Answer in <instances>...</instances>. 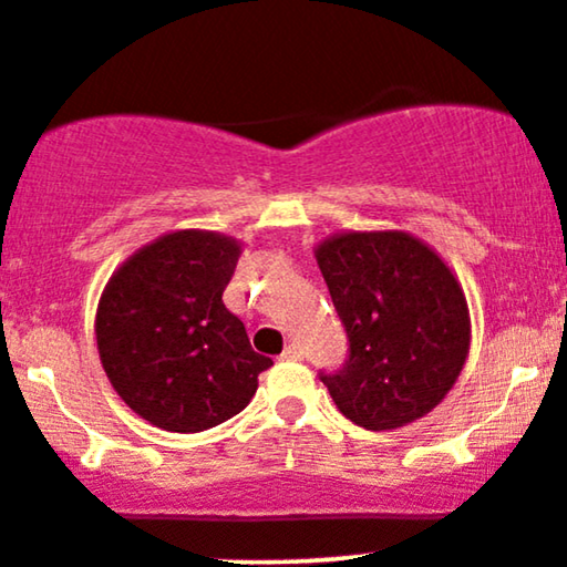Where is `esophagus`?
I'll list each match as a JSON object with an SVG mask.
<instances>
[{
	"instance_id": "esophagus-1",
	"label": "esophagus",
	"mask_w": 567,
	"mask_h": 567,
	"mask_svg": "<svg viewBox=\"0 0 567 567\" xmlns=\"http://www.w3.org/2000/svg\"><path fill=\"white\" fill-rule=\"evenodd\" d=\"M301 357H303L301 346H288V349L282 351V359H288V361H298Z\"/></svg>"
}]
</instances>
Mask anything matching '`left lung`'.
<instances>
[{"label": "left lung", "mask_w": 567, "mask_h": 567, "mask_svg": "<svg viewBox=\"0 0 567 567\" xmlns=\"http://www.w3.org/2000/svg\"><path fill=\"white\" fill-rule=\"evenodd\" d=\"M349 336V361L322 374L332 401L367 431L425 417L470 353V309L449 264L401 229L338 231L313 248Z\"/></svg>", "instance_id": "obj_1"}]
</instances>
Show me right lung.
<instances>
[{"instance_id": "add662e5", "label": "right lung", "mask_w": 567, "mask_h": 567, "mask_svg": "<svg viewBox=\"0 0 567 567\" xmlns=\"http://www.w3.org/2000/svg\"><path fill=\"white\" fill-rule=\"evenodd\" d=\"M240 254L243 243L221 231L176 229L107 279L94 317L102 370L150 425H221L250 404L258 374L271 367L221 301Z\"/></svg>"}]
</instances>
